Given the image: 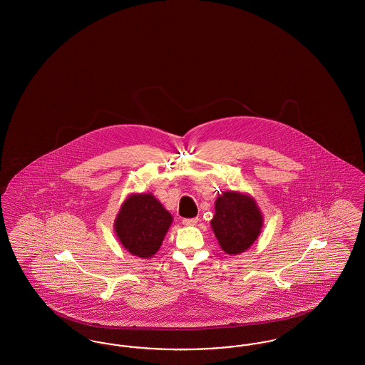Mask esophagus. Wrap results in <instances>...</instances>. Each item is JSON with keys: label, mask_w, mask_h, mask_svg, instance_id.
Here are the masks:
<instances>
[{"label": "esophagus", "mask_w": 365, "mask_h": 365, "mask_svg": "<svg viewBox=\"0 0 365 365\" xmlns=\"http://www.w3.org/2000/svg\"><path fill=\"white\" fill-rule=\"evenodd\" d=\"M182 223L185 226H194L198 223V217H192V219H182Z\"/></svg>", "instance_id": "obj_1"}]
</instances>
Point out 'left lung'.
Listing matches in <instances>:
<instances>
[{
  "mask_svg": "<svg viewBox=\"0 0 365 365\" xmlns=\"http://www.w3.org/2000/svg\"><path fill=\"white\" fill-rule=\"evenodd\" d=\"M264 217L256 200L241 191H223L215 201L212 231L230 256L246 252L260 235Z\"/></svg>",
  "mask_w": 365,
  "mask_h": 365,
  "instance_id": "left-lung-1",
  "label": "left lung"
}]
</instances>
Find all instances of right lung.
I'll return each mask as SVG.
<instances>
[{"instance_id": "obj_1", "label": "right lung", "mask_w": 365, "mask_h": 365, "mask_svg": "<svg viewBox=\"0 0 365 365\" xmlns=\"http://www.w3.org/2000/svg\"><path fill=\"white\" fill-rule=\"evenodd\" d=\"M173 220V215L152 192H133L124 200L113 227L128 253L150 259L160 249Z\"/></svg>"}]
</instances>
